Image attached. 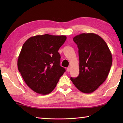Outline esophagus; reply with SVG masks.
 Wrapping results in <instances>:
<instances>
[{
	"label": "esophagus",
	"mask_w": 123,
	"mask_h": 123,
	"mask_svg": "<svg viewBox=\"0 0 123 123\" xmlns=\"http://www.w3.org/2000/svg\"><path fill=\"white\" fill-rule=\"evenodd\" d=\"M70 69H71L70 67H68V68H67V71L68 72H69L70 71Z\"/></svg>",
	"instance_id": "34e87169"
}]
</instances>
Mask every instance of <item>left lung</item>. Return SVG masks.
I'll list each match as a JSON object with an SVG mask.
<instances>
[{"mask_svg":"<svg viewBox=\"0 0 123 123\" xmlns=\"http://www.w3.org/2000/svg\"><path fill=\"white\" fill-rule=\"evenodd\" d=\"M73 41L78 45L80 73L70 80L79 91L92 93L105 82L112 64V56L105 41L94 33L76 35Z\"/></svg>","mask_w":123,"mask_h":123,"instance_id":"8db88e82","label":"left lung"}]
</instances>
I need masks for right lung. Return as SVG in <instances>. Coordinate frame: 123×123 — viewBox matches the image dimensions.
Listing matches in <instances>:
<instances>
[{
    "label": "right lung",
    "instance_id": "obj_1",
    "mask_svg": "<svg viewBox=\"0 0 123 123\" xmlns=\"http://www.w3.org/2000/svg\"><path fill=\"white\" fill-rule=\"evenodd\" d=\"M66 39L64 35H36L23 45L18 58V68L33 91L46 95L56 86L65 72L60 64L61 56L58 51Z\"/></svg>",
    "mask_w": 123,
    "mask_h": 123
}]
</instances>
